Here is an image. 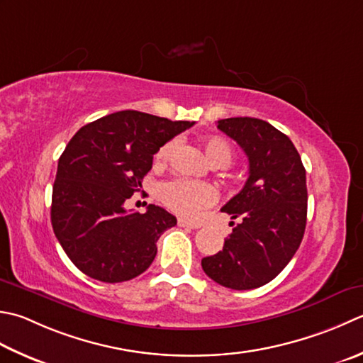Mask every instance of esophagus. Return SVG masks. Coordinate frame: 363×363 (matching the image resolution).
<instances>
[{"mask_svg": "<svg viewBox=\"0 0 363 363\" xmlns=\"http://www.w3.org/2000/svg\"><path fill=\"white\" fill-rule=\"evenodd\" d=\"M177 225H179L181 228H190V230H198L201 226V225L194 223V222H189V220H184V218L177 220Z\"/></svg>", "mask_w": 363, "mask_h": 363, "instance_id": "esophagus-1", "label": "esophagus"}]
</instances>
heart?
I'll list each match as a JSON object with an SVG mask.
<instances>
[{"label":"heart","mask_w":363,"mask_h":363,"mask_svg":"<svg viewBox=\"0 0 363 363\" xmlns=\"http://www.w3.org/2000/svg\"><path fill=\"white\" fill-rule=\"evenodd\" d=\"M177 141L172 140L159 147L154 155L155 165H163L172 159L176 151ZM204 152L216 167L230 165L233 159V149L230 143L220 137H208L203 141ZM160 198L169 209L181 217L195 218L206 208H209L217 200V190L208 182H200L186 177H177L163 184L160 187Z\"/></svg>","instance_id":"heart-1"}]
</instances>
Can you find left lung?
<instances>
[{"label": "left lung", "mask_w": 363, "mask_h": 363, "mask_svg": "<svg viewBox=\"0 0 363 363\" xmlns=\"http://www.w3.org/2000/svg\"><path fill=\"white\" fill-rule=\"evenodd\" d=\"M218 129L244 149L248 179L222 211L233 233L223 250L201 259L209 279L244 291L274 280L299 248L307 225V177L301 155L285 133L257 118L218 121Z\"/></svg>", "instance_id": "left-lung-1"}]
</instances>
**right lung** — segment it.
<instances>
[{"instance_id": "add662e5", "label": "right lung", "mask_w": 363, "mask_h": 363, "mask_svg": "<svg viewBox=\"0 0 363 363\" xmlns=\"http://www.w3.org/2000/svg\"><path fill=\"white\" fill-rule=\"evenodd\" d=\"M195 123L124 110L83 125L58 162L52 226L69 259L91 279L132 280L151 266L176 217L155 204L145 214L124 203L141 189L152 157Z\"/></svg>"}]
</instances>
